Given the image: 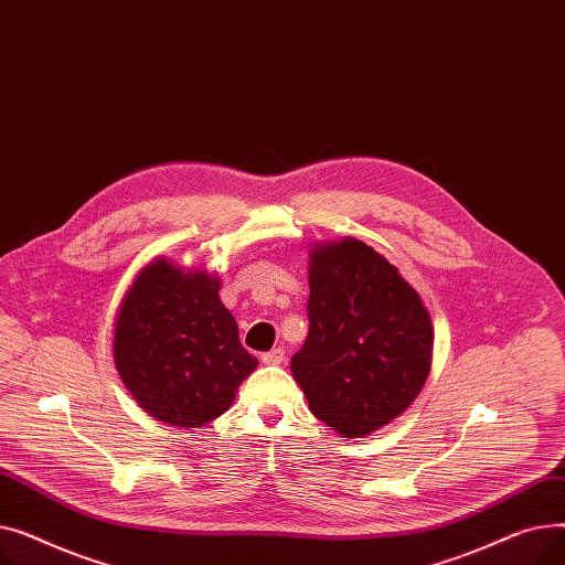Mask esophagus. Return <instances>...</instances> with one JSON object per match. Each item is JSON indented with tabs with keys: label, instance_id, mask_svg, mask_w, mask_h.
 I'll list each match as a JSON object with an SVG mask.
<instances>
[{
	"label": "esophagus",
	"instance_id": "34e87169",
	"mask_svg": "<svg viewBox=\"0 0 565 565\" xmlns=\"http://www.w3.org/2000/svg\"><path fill=\"white\" fill-rule=\"evenodd\" d=\"M260 360H263V364H267V366H277V364H281V362L286 360V352H284V348H275V350H270V352H263Z\"/></svg>",
	"mask_w": 565,
	"mask_h": 565
}]
</instances>
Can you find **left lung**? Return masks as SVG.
<instances>
[{
	"label": "left lung",
	"instance_id": "1",
	"mask_svg": "<svg viewBox=\"0 0 565 565\" xmlns=\"http://www.w3.org/2000/svg\"><path fill=\"white\" fill-rule=\"evenodd\" d=\"M309 256V334L290 371L313 417L366 437L424 390L433 322L398 267L362 241L320 243Z\"/></svg>",
	"mask_w": 565,
	"mask_h": 565
}]
</instances>
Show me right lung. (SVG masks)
Returning <instances> with one entry per match:
<instances>
[{
	"mask_svg": "<svg viewBox=\"0 0 565 565\" xmlns=\"http://www.w3.org/2000/svg\"><path fill=\"white\" fill-rule=\"evenodd\" d=\"M220 277L148 263L118 307L114 364L153 419L199 428L224 414L258 360L220 300Z\"/></svg>",
	"mask_w": 565,
	"mask_h": 565,
	"instance_id": "add662e5",
	"label": "right lung"
}]
</instances>
